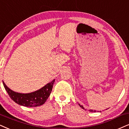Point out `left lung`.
Wrapping results in <instances>:
<instances>
[{
    "instance_id": "1",
    "label": "left lung",
    "mask_w": 129,
    "mask_h": 129,
    "mask_svg": "<svg viewBox=\"0 0 129 129\" xmlns=\"http://www.w3.org/2000/svg\"><path fill=\"white\" fill-rule=\"evenodd\" d=\"M78 105H79V106H80V107L81 108L85 109V108H84L83 107V106H82V105H80V104H79V103H78ZM85 110H86V109H85ZM89 111H90V112H96V110H93V109H90V110H89ZM98 112H99V111H98ZM100 112H101V111H100Z\"/></svg>"
}]
</instances>
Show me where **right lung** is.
Here are the masks:
<instances>
[{
	"label": "right lung",
	"instance_id": "add662e5",
	"mask_svg": "<svg viewBox=\"0 0 129 129\" xmlns=\"http://www.w3.org/2000/svg\"><path fill=\"white\" fill-rule=\"evenodd\" d=\"M55 79L35 91L28 93H20L14 91L7 87L3 81L6 91L12 100L20 105L26 107H36L44 104L50 96Z\"/></svg>",
	"mask_w": 129,
	"mask_h": 129
}]
</instances>
